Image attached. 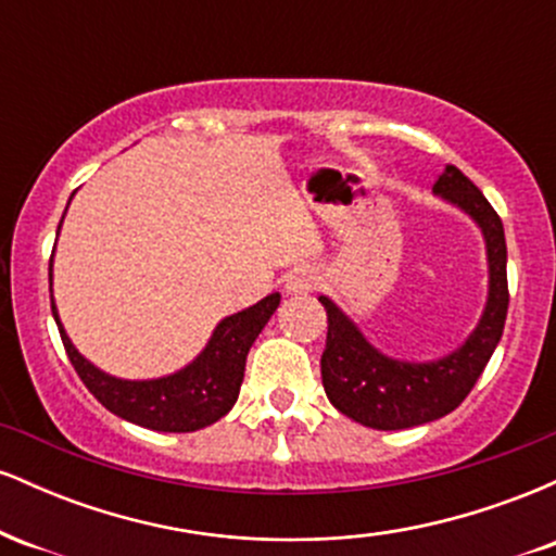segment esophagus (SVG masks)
Segmentation results:
<instances>
[{
  "label": "esophagus",
  "instance_id": "obj_1",
  "mask_svg": "<svg viewBox=\"0 0 556 556\" xmlns=\"http://www.w3.org/2000/svg\"><path fill=\"white\" fill-rule=\"evenodd\" d=\"M316 271L308 269V266H300V269L290 271V277H287V292L290 295H308V292L316 290Z\"/></svg>",
  "mask_w": 556,
  "mask_h": 556
}]
</instances>
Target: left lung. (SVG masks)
<instances>
[{
	"label": "left lung",
	"mask_w": 556,
	"mask_h": 556,
	"mask_svg": "<svg viewBox=\"0 0 556 556\" xmlns=\"http://www.w3.org/2000/svg\"><path fill=\"white\" fill-rule=\"evenodd\" d=\"M433 193L473 216L486 238V311L460 350L433 363L392 361L368 344L358 327L329 298H318L327 308V348L321 355L324 392L342 416L368 429H413L455 410L486 368L507 321V242L500 214L452 164L433 182Z\"/></svg>",
	"instance_id": "1"
}]
</instances>
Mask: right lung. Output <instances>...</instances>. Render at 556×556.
<instances>
[{"mask_svg": "<svg viewBox=\"0 0 556 556\" xmlns=\"http://www.w3.org/2000/svg\"><path fill=\"white\" fill-rule=\"evenodd\" d=\"M277 305L279 292H271L251 308L227 316L214 329L206 350L190 366L172 376H164V379L151 381H125L99 371L93 363H88L73 348L65 329H62L60 316H56L54 300L52 314L56 327H60L70 363L78 371L83 384L88 387V392L106 410L130 420V424L143 426V429L188 433L216 424L232 410L235 400L240 394L242 374H245L248 350L256 342V337L277 311Z\"/></svg>", "mask_w": 556, "mask_h": 556, "instance_id": "add662e5", "label": "right lung"}]
</instances>
